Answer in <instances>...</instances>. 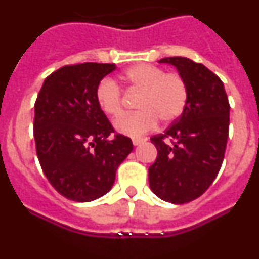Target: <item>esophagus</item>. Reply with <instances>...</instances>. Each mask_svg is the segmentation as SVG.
<instances>
[{
	"label": "esophagus",
	"mask_w": 259,
	"mask_h": 259,
	"mask_svg": "<svg viewBox=\"0 0 259 259\" xmlns=\"http://www.w3.org/2000/svg\"><path fill=\"white\" fill-rule=\"evenodd\" d=\"M144 141H145V139H140V137H134V139H132V143H134L135 146L140 145V144L144 143Z\"/></svg>",
	"instance_id": "1"
}]
</instances>
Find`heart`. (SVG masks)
Listing matches in <instances>:
<instances>
[{"mask_svg":"<svg viewBox=\"0 0 259 259\" xmlns=\"http://www.w3.org/2000/svg\"><path fill=\"white\" fill-rule=\"evenodd\" d=\"M122 79L141 96L137 101V109L140 111L115 122L116 131L120 134L141 136L153 130L158 120L170 124L184 111L188 89L180 75L166 74L163 68L149 63H139L127 68ZM96 102L110 118L122 115V92L113 80L104 79L98 83Z\"/></svg>","mask_w":259,"mask_h":259,"instance_id":"obj_1","label":"heart"}]
</instances>
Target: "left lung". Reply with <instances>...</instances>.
<instances>
[{"label": "left lung", "instance_id": "obj_1", "mask_svg": "<svg viewBox=\"0 0 259 259\" xmlns=\"http://www.w3.org/2000/svg\"><path fill=\"white\" fill-rule=\"evenodd\" d=\"M184 79L188 100L182 115L164 134L150 137L158 150L149 167L153 193L166 202L183 205L206 192L221 170L227 146L230 104L224 85L202 63L168 57Z\"/></svg>", "mask_w": 259, "mask_h": 259}]
</instances>
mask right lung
Here are the masks:
<instances>
[{
  "label": "right lung",
  "mask_w": 259,
  "mask_h": 259,
  "mask_svg": "<svg viewBox=\"0 0 259 259\" xmlns=\"http://www.w3.org/2000/svg\"><path fill=\"white\" fill-rule=\"evenodd\" d=\"M116 66H63L45 79L35 104L33 136L38 162L53 188L76 202L111 189L131 139L116 134L96 102V88Z\"/></svg>",
  "instance_id": "1"
}]
</instances>
